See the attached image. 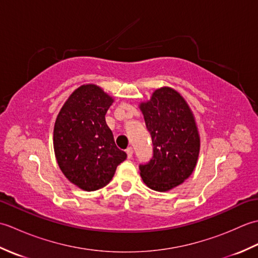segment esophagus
<instances>
[{
	"instance_id": "34e87169",
	"label": "esophagus",
	"mask_w": 258,
	"mask_h": 258,
	"mask_svg": "<svg viewBox=\"0 0 258 258\" xmlns=\"http://www.w3.org/2000/svg\"><path fill=\"white\" fill-rule=\"evenodd\" d=\"M126 154H127L128 158L133 157V149H132V147H128V149H126Z\"/></svg>"
}]
</instances>
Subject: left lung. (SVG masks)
Listing matches in <instances>:
<instances>
[{
  "label": "left lung",
  "instance_id": "obj_1",
  "mask_svg": "<svg viewBox=\"0 0 258 258\" xmlns=\"http://www.w3.org/2000/svg\"><path fill=\"white\" fill-rule=\"evenodd\" d=\"M153 143V157L141 164L143 182L166 191L193 173L200 154L199 130L187 103L171 87H161L150 101L140 104Z\"/></svg>",
  "mask_w": 258,
  "mask_h": 258
}]
</instances>
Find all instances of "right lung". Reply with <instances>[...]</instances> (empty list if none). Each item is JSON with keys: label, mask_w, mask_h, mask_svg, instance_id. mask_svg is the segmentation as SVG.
I'll list each match as a JSON object with an SVG mask.
<instances>
[{"label": "right lung", "mask_w": 258, "mask_h": 258, "mask_svg": "<svg viewBox=\"0 0 258 258\" xmlns=\"http://www.w3.org/2000/svg\"><path fill=\"white\" fill-rule=\"evenodd\" d=\"M114 98L94 84L70 95L54 125L53 145L59 168L71 183L87 191L111 182L126 153L115 144L105 114Z\"/></svg>", "instance_id": "obj_1"}]
</instances>
